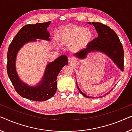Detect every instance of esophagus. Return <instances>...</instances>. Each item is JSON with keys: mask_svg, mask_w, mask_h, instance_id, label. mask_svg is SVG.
<instances>
[{"mask_svg": "<svg viewBox=\"0 0 132 132\" xmlns=\"http://www.w3.org/2000/svg\"><path fill=\"white\" fill-rule=\"evenodd\" d=\"M69 62L70 64H75L76 63H77V61H76L75 59L70 58L69 59Z\"/></svg>", "mask_w": 132, "mask_h": 132, "instance_id": "34e87169", "label": "esophagus"}]
</instances>
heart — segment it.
<instances>
[{
    "mask_svg": "<svg viewBox=\"0 0 132 132\" xmlns=\"http://www.w3.org/2000/svg\"><path fill=\"white\" fill-rule=\"evenodd\" d=\"M93 37V33L89 29L78 26H69L60 29L58 33V39L63 44L73 43L75 49H81L86 46Z\"/></svg>",
    "mask_w": 132,
    "mask_h": 132,
    "instance_id": "obj_1",
    "label": "heart"
}]
</instances>
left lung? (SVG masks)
I'll use <instances>...</instances> for the list:
<instances>
[{"mask_svg": "<svg viewBox=\"0 0 132 132\" xmlns=\"http://www.w3.org/2000/svg\"><path fill=\"white\" fill-rule=\"evenodd\" d=\"M91 24L90 23H88ZM94 26L98 33V37L94 39L87 45V48L75 54L79 59H84L88 53L93 51H99L108 55L121 70L124 69V50L120 39L116 33L108 26L101 23H94ZM79 92L85 97L90 98L81 92L78 87ZM106 95L105 94V96Z\"/></svg>", "mask_w": 132, "mask_h": 132, "instance_id": "left-lung-1", "label": "left lung"}]
</instances>
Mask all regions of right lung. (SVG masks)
Here are the masks:
<instances>
[{
	"label": "right lung",
	"instance_id": "obj_1",
	"mask_svg": "<svg viewBox=\"0 0 132 132\" xmlns=\"http://www.w3.org/2000/svg\"><path fill=\"white\" fill-rule=\"evenodd\" d=\"M51 22L27 24L20 30L9 46L7 53V72L15 90L21 97L34 101H45L54 95L57 90V77L62 68L68 64V57L62 55L46 68L44 77L39 85L30 87L20 81L15 70V58L18 50L29 41L40 39L50 40L47 31Z\"/></svg>",
	"mask_w": 132,
	"mask_h": 132
}]
</instances>
